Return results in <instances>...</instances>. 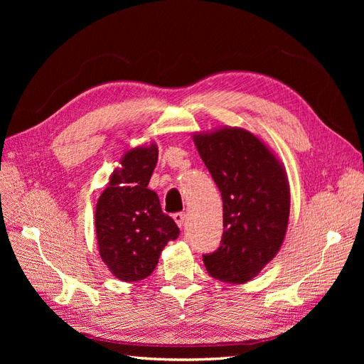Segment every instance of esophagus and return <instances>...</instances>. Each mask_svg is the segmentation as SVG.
Segmentation results:
<instances>
[{
    "label": "esophagus",
    "mask_w": 364,
    "mask_h": 364,
    "mask_svg": "<svg viewBox=\"0 0 364 364\" xmlns=\"http://www.w3.org/2000/svg\"><path fill=\"white\" fill-rule=\"evenodd\" d=\"M173 218H174L176 225H178L179 228H182V226H183V223H185V218H186V215H185V213H176V214L173 215Z\"/></svg>",
    "instance_id": "obj_1"
}]
</instances>
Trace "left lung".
<instances>
[{
  "label": "left lung",
  "instance_id": "1",
  "mask_svg": "<svg viewBox=\"0 0 364 364\" xmlns=\"http://www.w3.org/2000/svg\"><path fill=\"white\" fill-rule=\"evenodd\" d=\"M223 200L222 245L203 255L208 273L228 284L253 279L279 252L290 215V185L277 155L249 130L193 135Z\"/></svg>",
  "mask_w": 364,
  "mask_h": 364
}]
</instances>
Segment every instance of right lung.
Returning <instances> with one entry per match:
<instances>
[{"label":"right lung","mask_w":364,"mask_h":364,"mask_svg":"<svg viewBox=\"0 0 364 364\" xmlns=\"http://www.w3.org/2000/svg\"><path fill=\"white\" fill-rule=\"evenodd\" d=\"M158 162V146L127 150L95 208L98 252L115 278L134 282L155 270L162 249L179 237L174 220L162 213L147 188Z\"/></svg>","instance_id":"right-lung-1"}]
</instances>
